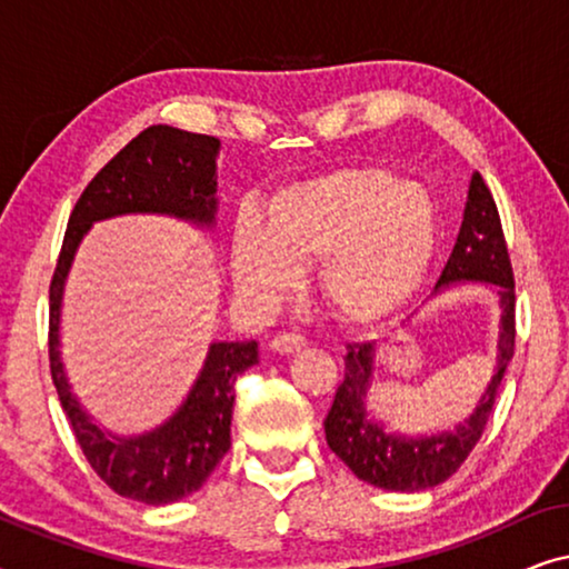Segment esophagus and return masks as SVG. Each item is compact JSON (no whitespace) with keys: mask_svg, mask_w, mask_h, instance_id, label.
<instances>
[{"mask_svg":"<svg viewBox=\"0 0 569 569\" xmlns=\"http://www.w3.org/2000/svg\"><path fill=\"white\" fill-rule=\"evenodd\" d=\"M269 349L277 355H295L300 352V349H306V339H302L300 333H277V337L271 339Z\"/></svg>","mask_w":569,"mask_h":569,"instance_id":"1","label":"esophagus"}]
</instances>
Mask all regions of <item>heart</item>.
<instances>
[{"instance_id": "obj_1", "label": "heart", "mask_w": 569, "mask_h": 569, "mask_svg": "<svg viewBox=\"0 0 569 569\" xmlns=\"http://www.w3.org/2000/svg\"><path fill=\"white\" fill-rule=\"evenodd\" d=\"M438 207L422 186L386 168H337L274 191L230 230V277L243 298L271 306L318 261L333 313L370 326L407 308L438 253Z\"/></svg>"}]
</instances>
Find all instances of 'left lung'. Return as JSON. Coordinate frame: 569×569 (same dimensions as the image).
<instances>
[{
    "instance_id": "8db88e82",
    "label": "left lung",
    "mask_w": 569,
    "mask_h": 569,
    "mask_svg": "<svg viewBox=\"0 0 569 569\" xmlns=\"http://www.w3.org/2000/svg\"><path fill=\"white\" fill-rule=\"evenodd\" d=\"M469 284H489L497 300L500 331H497L492 378L487 380L471 415L450 430L417 435L391 430V425L376 417V411L368 407L370 388L376 383L380 341L347 347L345 378L333 393L323 430L329 448L352 469L357 479L388 492H422L438 487L466 461L492 415L505 368L512 360V347H516V284H512L500 214L479 173H471L456 246L422 306Z\"/></svg>"
}]
</instances>
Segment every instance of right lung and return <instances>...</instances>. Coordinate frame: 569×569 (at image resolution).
<instances>
[{
	"mask_svg": "<svg viewBox=\"0 0 569 569\" xmlns=\"http://www.w3.org/2000/svg\"><path fill=\"white\" fill-rule=\"evenodd\" d=\"M220 139L166 127L144 129L88 183L64 232L49 290V357L59 401L84 458L113 492L144 505H170L201 489L230 450L236 378L259 362V341H212L189 393L170 417L139 435L108 430L82 407L61 360V306L80 243L96 222L158 214L197 230L217 224Z\"/></svg>",
	"mask_w": 569,
	"mask_h": 569,
	"instance_id": "right-lung-1",
	"label": "right lung"
}]
</instances>
